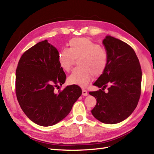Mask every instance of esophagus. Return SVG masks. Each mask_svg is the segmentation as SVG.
Returning <instances> with one entry per match:
<instances>
[{"label": "esophagus", "instance_id": "1", "mask_svg": "<svg viewBox=\"0 0 154 154\" xmlns=\"http://www.w3.org/2000/svg\"><path fill=\"white\" fill-rule=\"evenodd\" d=\"M82 96H88V92H87V91H86V90L82 89Z\"/></svg>", "mask_w": 154, "mask_h": 154}]
</instances>
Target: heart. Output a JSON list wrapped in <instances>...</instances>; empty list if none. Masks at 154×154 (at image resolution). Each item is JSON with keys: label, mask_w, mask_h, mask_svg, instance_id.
<instances>
[{"label": "heart", "mask_w": 154, "mask_h": 154, "mask_svg": "<svg viewBox=\"0 0 154 154\" xmlns=\"http://www.w3.org/2000/svg\"><path fill=\"white\" fill-rule=\"evenodd\" d=\"M68 45L69 49H62L58 53L59 66L65 72H69L75 58H78L79 66L72 71L68 80L70 84L84 87L92 79L93 73L99 75L103 72L107 64V53L87 38L71 39Z\"/></svg>", "instance_id": "1"}]
</instances>
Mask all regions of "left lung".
<instances>
[{
	"mask_svg": "<svg viewBox=\"0 0 154 154\" xmlns=\"http://www.w3.org/2000/svg\"><path fill=\"white\" fill-rule=\"evenodd\" d=\"M103 43L108 55L107 64L93 84L101 89L89 92L97 101L91 112L103 123L115 124L125 120L137 107L141 93L142 71L131 46L111 36H106ZM107 87L108 91L105 93Z\"/></svg>",
	"mask_w": 154,
	"mask_h": 154,
	"instance_id": "1",
	"label": "left lung"
}]
</instances>
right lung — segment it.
<instances>
[{
	"label": "right lung",
	"instance_id": "1",
	"mask_svg": "<svg viewBox=\"0 0 154 154\" xmlns=\"http://www.w3.org/2000/svg\"><path fill=\"white\" fill-rule=\"evenodd\" d=\"M58 53L45 39L23 53L16 69L15 92L19 105L30 120L45 127L68 116L82 94L75 85L54 92L66 78L58 64Z\"/></svg>",
	"mask_w": 154,
	"mask_h": 154
}]
</instances>
